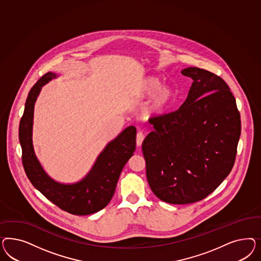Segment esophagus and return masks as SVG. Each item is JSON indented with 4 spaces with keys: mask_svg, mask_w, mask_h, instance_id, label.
Returning a JSON list of instances; mask_svg holds the SVG:
<instances>
[{
    "mask_svg": "<svg viewBox=\"0 0 261 261\" xmlns=\"http://www.w3.org/2000/svg\"><path fill=\"white\" fill-rule=\"evenodd\" d=\"M143 140H144V135H143L142 131H139V132L137 133V137H136L137 145H138V146H141L142 142H143Z\"/></svg>",
    "mask_w": 261,
    "mask_h": 261,
    "instance_id": "obj_1",
    "label": "esophagus"
}]
</instances>
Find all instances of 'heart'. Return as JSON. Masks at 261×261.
Listing matches in <instances>:
<instances>
[{
	"mask_svg": "<svg viewBox=\"0 0 261 261\" xmlns=\"http://www.w3.org/2000/svg\"><path fill=\"white\" fill-rule=\"evenodd\" d=\"M161 86V83L157 79H147L142 89V95L149 96ZM155 95H153L150 102L145 108V113L148 116H161L166 113L168 106L173 98V92L170 88H160Z\"/></svg>",
	"mask_w": 261,
	"mask_h": 261,
	"instance_id": "obj_1",
	"label": "heart"
}]
</instances>
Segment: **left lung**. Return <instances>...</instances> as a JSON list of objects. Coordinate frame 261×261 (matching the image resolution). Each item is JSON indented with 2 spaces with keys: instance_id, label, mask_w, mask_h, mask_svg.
<instances>
[{
  "instance_id": "8db88e82",
  "label": "left lung",
  "mask_w": 261,
  "mask_h": 261,
  "mask_svg": "<svg viewBox=\"0 0 261 261\" xmlns=\"http://www.w3.org/2000/svg\"><path fill=\"white\" fill-rule=\"evenodd\" d=\"M192 86L178 110L148 119L142 142L153 193L169 204L195 203L229 175L237 157L241 119L228 84L214 72L190 67Z\"/></svg>"
}]
</instances>
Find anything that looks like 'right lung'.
Masks as SVG:
<instances>
[{
	"instance_id": "obj_1",
	"label": "right lung",
	"mask_w": 261,
	"mask_h": 261,
	"mask_svg": "<svg viewBox=\"0 0 261 261\" xmlns=\"http://www.w3.org/2000/svg\"><path fill=\"white\" fill-rule=\"evenodd\" d=\"M45 73L33 85L27 97L24 114L19 125L24 172L36 190L62 211L74 215L95 214L104 208L113 197L119 175L136 149V127H127L105 147L90 173L74 185H62L50 179L35 157L32 147V130L34 102L41 88L56 77Z\"/></svg>"
}]
</instances>
